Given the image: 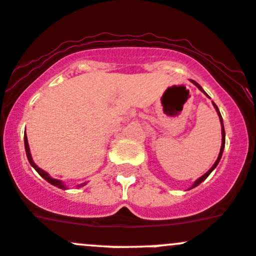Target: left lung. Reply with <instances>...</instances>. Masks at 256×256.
Returning <instances> with one entry per match:
<instances>
[{"mask_svg":"<svg viewBox=\"0 0 256 256\" xmlns=\"http://www.w3.org/2000/svg\"><path fill=\"white\" fill-rule=\"evenodd\" d=\"M192 84H194V85H196V86H197V88H198L200 90H201V91H202V92H204V94H206V92H204V88H201V86H200V85H198V84H197V82H196V81H192ZM206 96H208V94H206ZM213 106H214V108H216V110H217L218 116H220V124H222V146H220V155H218L217 160H216V162H214V164H213V166H212V168H210V170H208V171H207V172H206V174H204V176H201V178H198V180H196V181H194V185H192V187H191V188H194V187H196L197 185H200V184H201V182H202V181H204V180H206V178H208V175H210V172H212V171H213V170H214V168H216V166H217V165H218V162H220V158H222V154H223V149H224V144H226V132H224V127H223V120H222V116H220V110H218V107H217V106H216V104H214V102H213Z\"/></svg>","mask_w":256,"mask_h":256,"instance_id":"left-lung-1","label":"left lung"}]
</instances>
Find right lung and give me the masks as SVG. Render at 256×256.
Masks as SVG:
<instances>
[{
	"mask_svg": "<svg viewBox=\"0 0 256 256\" xmlns=\"http://www.w3.org/2000/svg\"><path fill=\"white\" fill-rule=\"evenodd\" d=\"M24 146H26V152H27V158H28V160H30V165H32V166H33L34 168H36V172H38L39 175L42 176V178H46V180L48 181L49 184H52V185H54V186L59 187V188H62V190H65V188H66V187L64 186V184H62V181H60V180H56V178H50V176H49V174H46V171H44V170H42L40 168H38V166H36V164H34L33 159H32L30 152V146H28V139H27V136H24ZM84 185H85V184H84ZM81 186H82V185H81Z\"/></svg>",
	"mask_w": 256,
	"mask_h": 256,
	"instance_id": "1",
	"label": "right lung"
}]
</instances>
